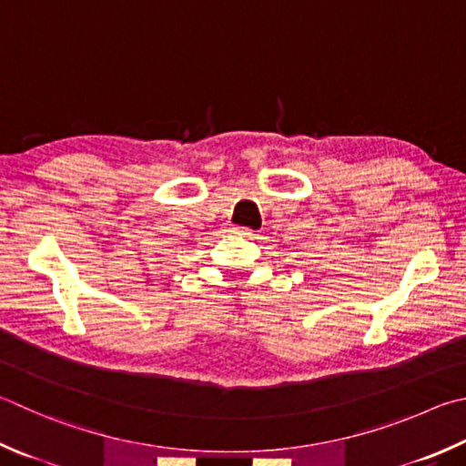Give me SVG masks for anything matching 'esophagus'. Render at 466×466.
<instances>
[{
    "instance_id": "1",
    "label": "esophagus",
    "mask_w": 466,
    "mask_h": 466,
    "mask_svg": "<svg viewBox=\"0 0 466 466\" xmlns=\"http://www.w3.org/2000/svg\"><path fill=\"white\" fill-rule=\"evenodd\" d=\"M234 234H240V236H247V238H255V236H257V232L255 230H250V228H234V230H232Z\"/></svg>"
}]
</instances>
